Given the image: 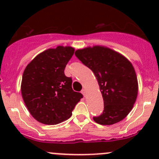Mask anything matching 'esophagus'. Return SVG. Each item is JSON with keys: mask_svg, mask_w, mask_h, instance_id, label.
I'll return each mask as SVG.
<instances>
[{"mask_svg": "<svg viewBox=\"0 0 159 159\" xmlns=\"http://www.w3.org/2000/svg\"><path fill=\"white\" fill-rule=\"evenodd\" d=\"M81 93L84 95V96H86V95H87V91H86V90H84V89H83V90H81Z\"/></svg>", "mask_w": 159, "mask_h": 159, "instance_id": "34e87169", "label": "esophagus"}]
</instances>
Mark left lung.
<instances>
[{"mask_svg": "<svg viewBox=\"0 0 159 159\" xmlns=\"http://www.w3.org/2000/svg\"><path fill=\"white\" fill-rule=\"evenodd\" d=\"M75 54L93 72L102 95L103 113L94 116V121L108 125L123 120L138 96V79L132 63L120 53L99 45L78 49Z\"/></svg>", "mask_w": 159, "mask_h": 159, "instance_id": "obj_1", "label": "left lung"}]
</instances>
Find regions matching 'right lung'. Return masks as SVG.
<instances>
[{
    "label": "right lung",
    "instance_id": "right-lung-1",
    "mask_svg": "<svg viewBox=\"0 0 159 159\" xmlns=\"http://www.w3.org/2000/svg\"><path fill=\"white\" fill-rule=\"evenodd\" d=\"M75 48L59 46L40 53L25 68L21 91L25 105L34 119L45 125H56L72 116L83 98L72 90V78L64 69Z\"/></svg>",
    "mask_w": 159,
    "mask_h": 159
}]
</instances>
